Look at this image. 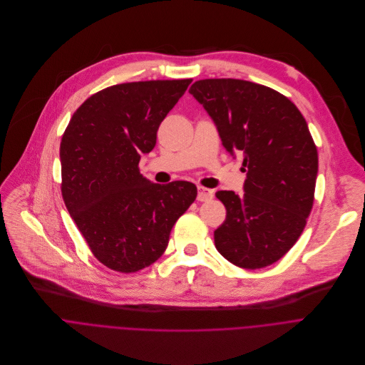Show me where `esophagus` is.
Returning a JSON list of instances; mask_svg holds the SVG:
<instances>
[{"instance_id": "34e87169", "label": "esophagus", "mask_w": 365, "mask_h": 365, "mask_svg": "<svg viewBox=\"0 0 365 365\" xmlns=\"http://www.w3.org/2000/svg\"><path fill=\"white\" fill-rule=\"evenodd\" d=\"M198 194H197V200L198 201H208L214 197V191L210 190V188H205V187H201L198 185Z\"/></svg>"}]
</instances>
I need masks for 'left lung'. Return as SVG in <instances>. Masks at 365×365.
<instances>
[{
  "label": "left lung",
  "instance_id": "8db88e82",
  "mask_svg": "<svg viewBox=\"0 0 365 365\" xmlns=\"http://www.w3.org/2000/svg\"><path fill=\"white\" fill-rule=\"evenodd\" d=\"M190 93L247 173L245 194L215 192L227 210L215 249L239 267H266L298 242L314 205L318 151L308 123L286 96L253 82L204 79Z\"/></svg>",
  "mask_w": 365,
  "mask_h": 365
}]
</instances>
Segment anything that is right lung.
Wrapping results in <instances>:
<instances>
[{"mask_svg": "<svg viewBox=\"0 0 365 365\" xmlns=\"http://www.w3.org/2000/svg\"><path fill=\"white\" fill-rule=\"evenodd\" d=\"M192 79L148 81L106 88L73 113L60 142L61 195L93 256L133 273L165 252L178 218L197 197L187 181L161 185L138 164Z\"/></svg>", "mask_w": 365, "mask_h": 365, "instance_id": "right-lung-1", "label": "right lung"}]
</instances>
